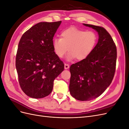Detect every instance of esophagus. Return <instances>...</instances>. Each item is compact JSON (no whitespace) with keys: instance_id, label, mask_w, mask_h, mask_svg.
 Wrapping results in <instances>:
<instances>
[{"instance_id":"34e87169","label":"esophagus","mask_w":129,"mask_h":129,"mask_svg":"<svg viewBox=\"0 0 129 129\" xmlns=\"http://www.w3.org/2000/svg\"><path fill=\"white\" fill-rule=\"evenodd\" d=\"M69 68V65L67 63L64 64V69H68Z\"/></svg>"}]
</instances>
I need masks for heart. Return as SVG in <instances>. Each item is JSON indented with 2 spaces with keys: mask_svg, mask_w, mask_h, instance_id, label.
I'll return each mask as SVG.
<instances>
[{
  "mask_svg": "<svg viewBox=\"0 0 129 129\" xmlns=\"http://www.w3.org/2000/svg\"><path fill=\"white\" fill-rule=\"evenodd\" d=\"M60 37L53 41L54 53L58 57L62 58L68 50V60L86 59L93 52L98 41V36L94 31H85L75 27L62 30Z\"/></svg>",
  "mask_w": 129,
  "mask_h": 129,
  "instance_id": "heart-1",
  "label": "heart"
}]
</instances>
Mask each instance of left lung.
<instances>
[{"instance_id":"8db88e82","label":"left lung","mask_w":129,"mask_h":129,"mask_svg":"<svg viewBox=\"0 0 129 129\" xmlns=\"http://www.w3.org/2000/svg\"><path fill=\"white\" fill-rule=\"evenodd\" d=\"M83 25L95 29L99 39L86 59L70 67V93L82 101L97 98L109 86L115 75L117 60L116 46L108 31L103 27Z\"/></svg>"}]
</instances>
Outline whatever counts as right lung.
<instances>
[{"label": "right lung", "instance_id": "add662e5", "mask_svg": "<svg viewBox=\"0 0 129 129\" xmlns=\"http://www.w3.org/2000/svg\"><path fill=\"white\" fill-rule=\"evenodd\" d=\"M61 21L41 22L22 36L15 58L22 90L34 99L51 93L54 80L64 70V63L54 53L53 39Z\"/></svg>", "mask_w": 129, "mask_h": 129}]
</instances>
